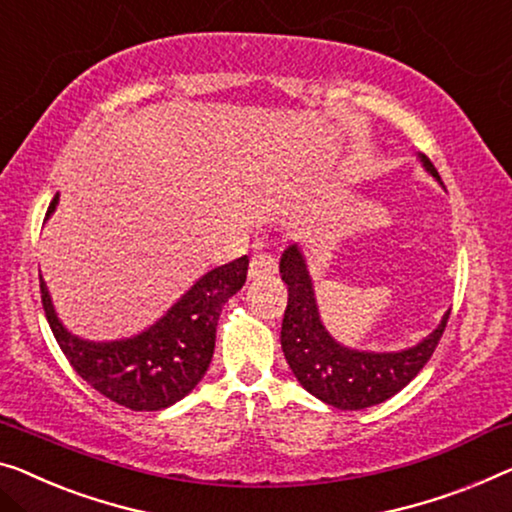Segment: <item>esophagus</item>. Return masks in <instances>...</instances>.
Here are the masks:
<instances>
[{
    "label": "esophagus",
    "instance_id": "obj_1",
    "mask_svg": "<svg viewBox=\"0 0 512 512\" xmlns=\"http://www.w3.org/2000/svg\"><path fill=\"white\" fill-rule=\"evenodd\" d=\"M278 271V262L276 257L269 255V253H257L250 259V266H248V276L250 278H271L273 273Z\"/></svg>",
    "mask_w": 512,
    "mask_h": 512
}]
</instances>
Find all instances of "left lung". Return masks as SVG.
I'll use <instances>...</instances> for the list:
<instances>
[{
	"mask_svg": "<svg viewBox=\"0 0 512 512\" xmlns=\"http://www.w3.org/2000/svg\"><path fill=\"white\" fill-rule=\"evenodd\" d=\"M416 158L425 172L441 183L430 160L423 154H416ZM280 276L287 282L289 292L280 331L287 365L305 391L338 409H368L400 393L430 361L451 315V310H446L430 335L395 352L347 347L335 340L322 322L315 285L299 243L282 250Z\"/></svg>",
	"mask_w": 512,
	"mask_h": 512,
	"instance_id": "8db88e82",
	"label": "left lung"
}]
</instances>
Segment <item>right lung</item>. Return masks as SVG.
Wrapping results in <instances>:
<instances>
[{"instance_id": "obj_1", "label": "right lung", "mask_w": 512, "mask_h": 512, "mask_svg": "<svg viewBox=\"0 0 512 512\" xmlns=\"http://www.w3.org/2000/svg\"><path fill=\"white\" fill-rule=\"evenodd\" d=\"M59 193L45 213L48 220ZM248 255L216 266L163 317L147 329L119 340H87L61 322L41 276V299L48 324L73 370L105 398L133 411H158L193 391L207 375L216 347V326L223 305L246 285Z\"/></svg>"}]
</instances>
